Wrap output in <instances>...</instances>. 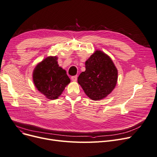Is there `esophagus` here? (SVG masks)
I'll list each match as a JSON object with an SVG mask.
<instances>
[{
    "label": "esophagus",
    "mask_w": 157,
    "mask_h": 157,
    "mask_svg": "<svg viewBox=\"0 0 157 157\" xmlns=\"http://www.w3.org/2000/svg\"><path fill=\"white\" fill-rule=\"evenodd\" d=\"M71 79L73 81H76L77 79H78V76H73L71 77Z\"/></svg>",
    "instance_id": "1"
}]
</instances>
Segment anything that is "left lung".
<instances>
[{
  "label": "left lung",
  "mask_w": 157,
  "mask_h": 157,
  "mask_svg": "<svg viewBox=\"0 0 157 157\" xmlns=\"http://www.w3.org/2000/svg\"><path fill=\"white\" fill-rule=\"evenodd\" d=\"M85 69L78 78L85 94L94 101L107 97L116 86L118 78L117 69L111 58L96 50L85 62Z\"/></svg>",
  "instance_id": "1"
}]
</instances>
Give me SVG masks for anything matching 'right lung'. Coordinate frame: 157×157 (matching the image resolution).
Here are the masks:
<instances>
[{
	"label": "right lung",
	"mask_w": 157,
	"mask_h": 157,
	"mask_svg": "<svg viewBox=\"0 0 157 157\" xmlns=\"http://www.w3.org/2000/svg\"><path fill=\"white\" fill-rule=\"evenodd\" d=\"M57 60V56L47 57L36 65L33 72L34 85L50 100L58 99L71 82L66 71L59 66Z\"/></svg>",
	"instance_id": "add662e5"
}]
</instances>
